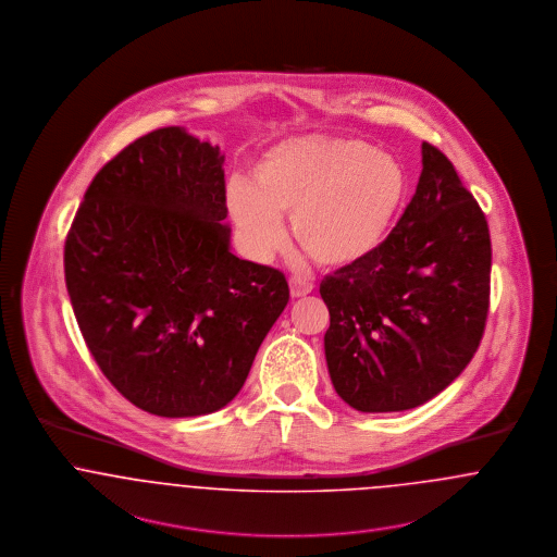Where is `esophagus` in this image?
<instances>
[{
    "instance_id": "1",
    "label": "esophagus",
    "mask_w": 557,
    "mask_h": 557,
    "mask_svg": "<svg viewBox=\"0 0 557 557\" xmlns=\"http://www.w3.org/2000/svg\"><path fill=\"white\" fill-rule=\"evenodd\" d=\"M311 292H313V284L311 282L300 280V277H290L292 298H300V296H307Z\"/></svg>"
}]
</instances>
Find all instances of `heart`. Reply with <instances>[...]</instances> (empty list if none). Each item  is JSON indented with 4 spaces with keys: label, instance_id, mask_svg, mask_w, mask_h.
I'll return each mask as SVG.
<instances>
[{
    "label": "heart",
    "instance_id": "1",
    "mask_svg": "<svg viewBox=\"0 0 557 557\" xmlns=\"http://www.w3.org/2000/svg\"><path fill=\"white\" fill-rule=\"evenodd\" d=\"M407 194L397 159L361 139H300L271 148L250 186L227 189V209L252 259H267L292 238L319 267L343 269L368 259L386 238Z\"/></svg>",
    "mask_w": 557,
    "mask_h": 557
}]
</instances>
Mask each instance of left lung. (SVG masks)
<instances>
[{"instance_id":"1","label":"left lung","mask_w":557,"mask_h":557,"mask_svg":"<svg viewBox=\"0 0 557 557\" xmlns=\"http://www.w3.org/2000/svg\"><path fill=\"white\" fill-rule=\"evenodd\" d=\"M397 225L368 259L319 284L330 311L332 384L357 411L422 405L466 370L491 300V234L474 196L436 146Z\"/></svg>"}]
</instances>
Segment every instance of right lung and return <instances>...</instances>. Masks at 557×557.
Segmentation results:
<instances>
[{
	"instance_id": "add662e5",
	"label": "right lung",
	"mask_w": 557,
	"mask_h": 557,
	"mask_svg": "<svg viewBox=\"0 0 557 557\" xmlns=\"http://www.w3.org/2000/svg\"><path fill=\"white\" fill-rule=\"evenodd\" d=\"M219 146L180 127L135 139L87 187L64 244L83 341L108 382L162 418L236 397L288 305L280 269L230 250Z\"/></svg>"
}]
</instances>
